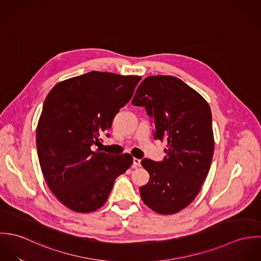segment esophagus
<instances>
[{"mask_svg": "<svg viewBox=\"0 0 261 261\" xmlns=\"http://www.w3.org/2000/svg\"><path fill=\"white\" fill-rule=\"evenodd\" d=\"M133 162H134V167H135V168H137V167H140V166H141V160H140V159L135 158Z\"/></svg>", "mask_w": 261, "mask_h": 261, "instance_id": "esophagus-1", "label": "esophagus"}]
</instances>
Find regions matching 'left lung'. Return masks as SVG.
Returning a JSON list of instances; mask_svg holds the SVG:
<instances>
[{
  "mask_svg": "<svg viewBox=\"0 0 261 261\" xmlns=\"http://www.w3.org/2000/svg\"><path fill=\"white\" fill-rule=\"evenodd\" d=\"M132 103L146 109L154 139L168 144L163 162L142 161L149 174V183L140 188L142 200L159 214H175L196 198L210 169L214 152L210 107L196 90L170 75L145 78Z\"/></svg>",
  "mask_w": 261,
  "mask_h": 261,
  "instance_id": "obj_1",
  "label": "left lung"
}]
</instances>
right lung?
<instances>
[{
    "mask_svg": "<svg viewBox=\"0 0 261 261\" xmlns=\"http://www.w3.org/2000/svg\"><path fill=\"white\" fill-rule=\"evenodd\" d=\"M141 76L91 71L57 83L48 93L37 125L40 167L55 197L79 213L99 209L133 156L93 151L132 98ZM109 137V135H107Z\"/></svg>",
    "mask_w": 261,
    "mask_h": 261,
    "instance_id": "right-lung-1",
    "label": "right lung"
}]
</instances>
